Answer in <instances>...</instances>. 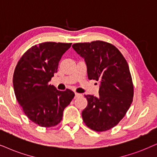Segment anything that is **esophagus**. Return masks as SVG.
<instances>
[{
  "instance_id": "1",
  "label": "esophagus",
  "mask_w": 157,
  "mask_h": 157,
  "mask_svg": "<svg viewBox=\"0 0 157 157\" xmlns=\"http://www.w3.org/2000/svg\"><path fill=\"white\" fill-rule=\"evenodd\" d=\"M75 98H77V97L82 96V95L80 94V93H75Z\"/></svg>"
}]
</instances>
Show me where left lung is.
I'll list each match as a JSON object with an SVG mask.
<instances>
[{
    "instance_id": "obj_1",
    "label": "left lung",
    "mask_w": 157,
    "mask_h": 157,
    "mask_svg": "<svg viewBox=\"0 0 157 157\" xmlns=\"http://www.w3.org/2000/svg\"><path fill=\"white\" fill-rule=\"evenodd\" d=\"M73 49L85 59L89 80L100 81L99 96L85 95V124L97 132L110 130L124 117L133 98L128 62L114 45L104 41L79 43Z\"/></svg>"
}]
</instances>
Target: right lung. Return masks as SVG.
Returning a JSON list of instances; mask_svg holds the SVG:
<instances>
[{
  "mask_svg": "<svg viewBox=\"0 0 157 157\" xmlns=\"http://www.w3.org/2000/svg\"><path fill=\"white\" fill-rule=\"evenodd\" d=\"M72 43L45 42L31 47L18 61L13 76L16 98L26 116L44 128L57 125L75 93L49 84L62 55Z\"/></svg>",
  "mask_w": 157,
  "mask_h": 157,
  "instance_id": "add662e5",
  "label": "right lung"
}]
</instances>
